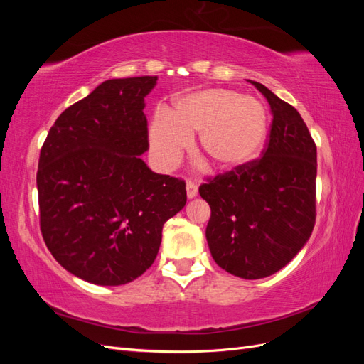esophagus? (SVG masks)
<instances>
[{
	"label": "esophagus",
	"instance_id": "1",
	"mask_svg": "<svg viewBox=\"0 0 364 364\" xmlns=\"http://www.w3.org/2000/svg\"><path fill=\"white\" fill-rule=\"evenodd\" d=\"M197 185L194 183V182H191V181H188L186 182V197H188V199H194V197L197 196Z\"/></svg>",
	"mask_w": 364,
	"mask_h": 364
}]
</instances>
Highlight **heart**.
<instances>
[{
    "label": "heart",
    "instance_id": "1",
    "mask_svg": "<svg viewBox=\"0 0 364 364\" xmlns=\"http://www.w3.org/2000/svg\"><path fill=\"white\" fill-rule=\"evenodd\" d=\"M199 132L197 153L209 167L232 170L255 159L269 135V112L255 97L222 87L179 95L170 112L159 111L149 129L150 149L162 167L179 161Z\"/></svg>",
    "mask_w": 364,
    "mask_h": 364
}]
</instances>
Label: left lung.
I'll use <instances>...</instances> for the list:
<instances>
[{"label":"left lung","instance_id":"8db88e82","mask_svg":"<svg viewBox=\"0 0 364 364\" xmlns=\"http://www.w3.org/2000/svg\"><path fill=\"white\" fill-rule=\"evenodd\" d=\"M273 115L262 158L200 185L211 208L206 241L214 261L234 277L261 279L299 253L316 222L317 150L296 109L266 86Z\"/></svg>","mask_w":364,"mask_h":364}]
</instances>
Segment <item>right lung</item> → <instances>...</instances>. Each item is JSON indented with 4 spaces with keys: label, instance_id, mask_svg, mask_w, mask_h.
Segmentation results:
<instances>
[{
    "label": "right lung",
    "instance_id": "add662e5",
    "mask_svg": "<svg viewBox=\"0 0 364 364\" xmlns=\"http://www.w3.org/2000/svg\"><path fill=\"white\" fill-rule=\"evenodd\" d=\"M156 75L112 79L59 115L41 149L42 237L74 277L123 285L155 261L162 226L186 203L185 182L153 173L144 98Z\"/></svg>",
    "mask_w": 364,
    "mask_h": 364
}]
</instances>
